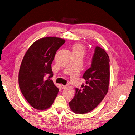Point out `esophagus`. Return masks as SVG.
I'll return each mask as SVG.
<instances>
[{
	"mask_svg": "<svg viewBox=\"0 0 135 135\" xmlns=\"http://www.w3.org/2000/svg\"><path fill=\"white\" fill-rule=\"evenodd\" d=\"M68 85H62V86H61L62 89H66L67 88H68Z\"/></svg>",
	"mask_w": 135,
	"mask_h": 135,
	"instance_id": "obj_1",
	"label": "esophagus"
}]
</instances>
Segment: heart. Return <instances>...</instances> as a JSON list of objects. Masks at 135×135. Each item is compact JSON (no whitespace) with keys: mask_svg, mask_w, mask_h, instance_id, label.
<instances>
[{"mask_svg":"<svg viewBox=\"0 0 135 135\" xmlns=\"http://www.w3.org/2000/svg\"><path fill=\"white\" fill-rule=\"evenodd\" d=\"M73 53H80L84 54L85 53V46L81 43H76L72 46Z\"/></svg>","mask_w":135,"mask_h":135,"instance_id":"obj_1","label":"heart"}]
</instances>
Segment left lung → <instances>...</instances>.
Listing matches in <instances>:
<instances>
[{"instance_id":"obj_1","label":"left lung","mask_w":135,"mask_h":135,"mask_svg":"<svg viewBox=\"0 0 135 135\" xmlns=\"http://www.w3.org/2000/svg\"><path fill=\"white\" fill-rule=\"evenodd\" d=\"M109 62L106 51L99 46L95 47L91 67L82 77L86 84L82 85V89H75V97L69 103L72 112L80 114L88 113L103 100L109 89Z\"/></svg>"}]
</instances>
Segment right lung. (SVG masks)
I'll use <instances>...</instances> for the list:
<instances>
[{
	"instance_id": "add662e5",
	"label": "right lung",
	"mask_w": 135,
	"mask_h": 135,
	"mask_svg": "<svg viewBox=\"0 0 135 135\" xmlns=\"http://www.w3.org/2000/svg\"><path fill=\"white\" fill-rule=\"evenodd\" d=\"M66 40L56 37H46L35 41L25 54L18 75L22 94L33 108L47 109L53 104L59 89L53 80L51 69L56 51ZM50 74L49 79L45 77Z\"/></svg>"
}]
</instances>
